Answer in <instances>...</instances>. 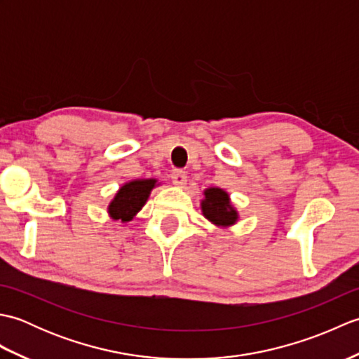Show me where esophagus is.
Here are the masks:
<instances>
[{
  "label": "esophagus",
  "mask_w": 359,
  "mask_h": 359,
  "mask_svg": "<svg viewBox=\"0 0 359 359\" xmlns=\"http://www.w3.org/2000/svg\"><path fill=\"white\" fill-rule=\"evenodd\" d=\"M171 182L175 187H184L187 184V172L182 170H172Z\"/></svg>",
  "instance_id": "34e87169"
}]
</instances>
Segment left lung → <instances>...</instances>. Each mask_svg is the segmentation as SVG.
<instances>
[{"instance_id":"8db88e82","label":"left lung","mask_w":359,"mask_h":359,"mask_svg":"<svg viewBox=\"0 0 359 359\" xmlns=\"http://www.w3.org/2000/svg\"><path fill=\"white\" fill-rule=\"evenodd\" d=\"M205 199L202 201V215L211 224L217 226H231L238 222V211L230 202V196L220 188H208L203 191Z\"/></svg>"}]
</instances>
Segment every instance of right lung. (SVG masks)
Listing matches in <instances>:
<instances>
[{"label": "right lung", "instance_id": "1", "mask_svg": "<svg viewBox=\"0 0 359 359\" xmlns=\"http://www.w3.org/2000/svg\"><path fill=\"white\" fill-rule=\"evenodd\" d=\"M156 184V179H137L128 182L118 189L116 197L111 201L108 207L109 216L114 220H121L123 224L133 220V217L147 203Z\"/></svg>", "mask_w": 359, "mask_h": 359}]
</instances>
